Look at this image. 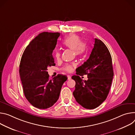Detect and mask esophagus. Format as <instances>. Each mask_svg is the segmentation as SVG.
<instances>
[{
	"label": "esophagus",
	"mask_w": 135,
	"mask_h": 135,
	"mask_svg": "<svg viewBox=\"0 0 135 135\" xmlns=\"http://www.w3.org/2000/svg\"><path fill=\"white\" fill-rule=\"evenodd\" d=\"M67 77H68V80H70V79H71V76H70V75H68V76H67Z\"/></svg>",
	"instance_id": "34e87169"
}]
</instances>
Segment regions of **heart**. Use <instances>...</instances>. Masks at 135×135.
Wrapping results in <instances>:
<instances>
[{
    "instance_id": "obj_1",
    "label": "heart",
    "mask_w": 135,
    "mask_h": 135,
    "mask_svg": "<svg viewBox=\"0 0 135 135\" xmlns=\"http://www.w3.org/2000/svg\"><path fill=\"white\" fill-rule=\"evenodd\" d=\"M63 46L72 50L76 56H80L84 55L87 51L86 44L83 42H81V39L79 36L76 34H70L66 37L63 42ZM54 56L57 60H59L61 57V54L58 51H56ZM76 66L74 64L65 65L63 70L71 72L72 71L73 67Z\"/></svg>"
}]
</instances>
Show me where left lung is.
<instances>
[{"label":"left lung","instance_id":"8db88e82","mask_svg":"<svg viewBox=\"0 0 135 135\" xmlns=\"http://www.w3.org/2000/svg\"><path fill=\"white\" fill-rule=\"evenodd\" d=\"M76 72L77 75L72 76L76 81L73 95L76 101L86 109L98 107L106 99L114 76L112 57L102 41L94 39L89 58ZM85 74L88 75L87 81L80 77Z\"/></svg>","mask_w":135,"mask_h":135}]
</instances>
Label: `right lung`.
Returning a JSON list of instances; mask_svg holds the SVG:
<instances>
[{
  "label": "right lung",
  "instance_id": "right-lung-1",
  "mask_svg": "<svg viewBox=\"0 0 135 135\" xmlns=\"http://www.w3.org/2000/svg\"><path fill=\"white\" fill-rule=\"evenodd\" d=\"M59 33L42 32L25 49L20 63L19 73L26 98L39 109L48 108L57 102L66 77L58 74L49 79L48 68L55 66L52 51Z\"/></svg>",
  "mask_w": 135,
  "mask_h": 135
}]
</instances>
